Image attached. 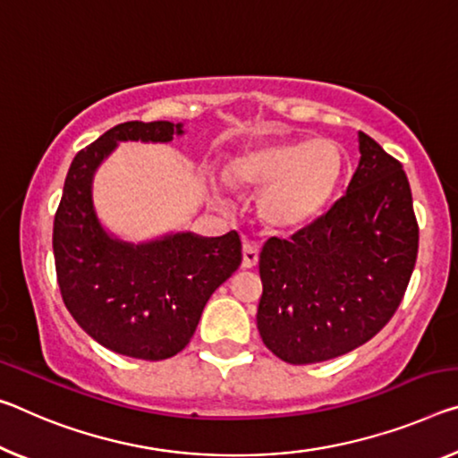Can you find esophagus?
Here are the masks:
<instances>
[{
	"label": "esophagus",
	"mask_w": 458,
	"mask_h": 458,
	"mask_svg": "<svg viewBox=\"0 0 458 458\" xmlns=\"http://www.w3.org/2000/svg\"><path fill=\"white\" fill-rule=\"evenodd\" d=\"M259 263V244L244 242L242 244V267L252 268Z\"/></svg>",
	"instance_id": "obj_1"
}]
</instances>
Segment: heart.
<instances>
[{
    "mask_svg": "<svg viewBox=\"0 0 458 458\" xmlns=\"http://www.w3.org/2000/svg\"><path fill=\"white\" fill-rule=\"evenodd\" d=\"M346 173V155L328 138H292L250 144L228 158L224 179L263 191L259 214L275 230H295L324 212Z\"/></svg>",
    "mask_w": 458,
    "mask_h": 458,
    "instance_id": "heart-1",
    "label": "heart"
}]
</instances>
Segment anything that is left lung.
Returning a JSON list of instances; mask_svg holds the SVG:
<instances>
[{"instance_id": "8db88e82", "label": "left lung", "mask_w": 458, "mask_h": 458, "mask_svg": "<svg viewBox=\"0 0 458 458\" xmlns=\"http://www.w3.org/2000/svg\"><path fill=\"white\" fill-rule=\"evenodd\" d=\"M360 161L340 198L259 259L257 326L265 346L311 365L371 340L402 301L418 257V222L402 163L359 132Z\"/></svg>"}]
</instances>
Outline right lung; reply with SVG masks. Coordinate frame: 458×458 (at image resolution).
<instances>
[{
  "instance_id": "obj_1",
  "label": "right lung",
  "mask_w": 458,
  "mask_h": 458,
  "mask_svg": "<svg viewBox=\"0 0 458 458\" xmlns=\"http://www.w3.org/2000/svg\"><path fill=\"white\" fill-rule=\"evenodd\" d=\"M173 122H124L79 150L55 216L53 250L63 301L101 346L142 360L175 357L190 343L217 287L241 267L234 230L208 238L169 232L126 242L101 224L93 203L96 173L120 142H171Z\"/></svg>"
}]
</instances>
